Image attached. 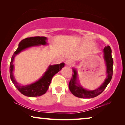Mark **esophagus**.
<instances>
[{
	"instance_id": "esophagus-1",
	"label": "esophagus",
	"mask_w": 125,
	"mask_h": 125,
	"mask_svg": "<svg viewBox=\"0 0 125 125\" xmlns=\"http://www.w3.org/2000/svg\"><path fill=\"white\" fill-rule=\"evenodd\" d=\"M65 64L68 66H71L73 65V61L71 60H67L65 62Z\"/></svg>"
}]
</instances>
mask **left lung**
Masks as SVG:
<instances>
[{"mask_svg":"<svg viewBox=\"0 0 125 125\" xmlns=\"http://www.w3.org/2000/svg\"><path fill=\"white\" fill-rule=\"evenodd\" d=\"M103 52L104 60L105 61L106 66L107 74V77L105 81L96 89L93 90H87L80 85L78 78L77 71L76 69L73 68V74L69 83V89L71 93L74 96L82 98H94L100 95L105 89L107 85L110 83L113 76V60L112 57V49L109 46H107L104 49Z\"/></svg>","mask_w":125,"mask_h":125,"instance_id":"8db88e82","label":"left lung"}]
</instances>
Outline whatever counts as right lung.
<instances>
[{
  "label": "right lung",
  "instance_id": "right-lung-1",
  "mask_svg": "<svg viewBox=\"0 0 125 125\" xmlns=\"http://www.w3.org/2000/svg\"><path fill=\"white\" fill-rule=\"evenodd\" d=\"M47 37L44 36L27 37L26 39H23L19 42L18 48L12 57L10 66V77L15 87L18 89L20 93L25 96L35 97L41 96L45 94L49 88L53 77L60 71H61V69L65 66L64 62L60 64L53 65H50L44 74L37 81L31 84L21 85L16 81L13 74V71H14L13 61H14L15 56L28 48L36 47V46L41 45H47Z\"/></svg>",
  "mask_w": 125,
  "mask_h": 125
}]
</instances>
